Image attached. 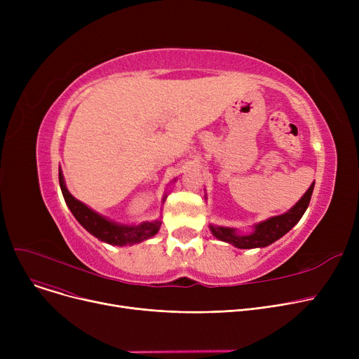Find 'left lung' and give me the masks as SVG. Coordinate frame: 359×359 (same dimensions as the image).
I'll list each match as a JSON object with an SVG mask.
<instances>
[{"instance_id": "1", "label": "left lung", "mask_w": 359, "mask_h": 359, "mask_svg": "<svg viewBox=\"0 0 359 359\" xmlns=\"http://www.w3.org/2000/svg\"><path fill=\"white\" fill-rule=\"evenodd\" d=\"M314 182L310 184L307 192L287 212L271 217L265 221H260L253 225V230L248 234H240L237 229L224 227V225H210V230L214 237L221 241L230 243L237 249H257L266 248L273 241L285 236L294 225L304 215L309 208V203L313 195Z\"/></svg>"}]
</instances>
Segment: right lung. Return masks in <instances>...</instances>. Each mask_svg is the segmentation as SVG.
I'll use <instances>...</instances> for the list:
<instances>
[{
    "label": "right lung",
    "mask_w": 359,
    "mask_h": 359,
    "mask_svg": "<svg viewBox=\"0 0 359 359\" xmlns=\"http://www.w3.org/2000/svg\"><path fill=\"white\" fill-rule=\"evenodd\" d=\"M60 186H61L64 199L67 202V206L75 217V219H77L91 236L99 238L100 241L109 243L111 246H132V244H138L151 237H154L160 230V225H161L160 219L141 222L138 225H128V224L115 222L113 219H109L107 217L91 210L90 206H87L79 199H75L69 194V191L67 189L65 179L61 168H60ZM165 198H163V201H165Z\"/></svg>",
    "instance_id": "right-lung-1"
}]
</instances>
